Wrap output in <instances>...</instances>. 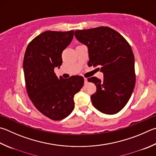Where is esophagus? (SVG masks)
Wrapping results in <instances>:
<instances>
[{
    "label": "esophagus",
    "mask_w": 156,
    "mask_h": 156,
    "mask_svg": "<svg viewBox=\"0 0 156 156\" xmlns=\"http://www.w3.org/2000/svg\"><path fill=\"white\" fill-rule=\"evenodd\" d=\"M84 84H87V79L84 78Z\"/></svg>",
    "instance_id": "esophagus-1"
}]
</instances>
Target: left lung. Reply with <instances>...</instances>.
Returning <instances> with one entry per match:
<instances>
[{
  "instance_id": "8db88e82",
  "label": "left lung",
  "mask_w": 156,
  "mask_h": 156,
  "mask_svg": "<svg viewBox=\"0 0 156 156\" xmlns=\"http://www.w3.org/2000/svg\"><path fill=\"white\" fill-rule=\"evenodd\" d=\"M75 37L87 47L88 66H100L104 74L102 82L95 77L88 79L97 88L90 96L93 105L104 114H116L126 105L135 86L131 47L117 31L107 27L76 30Z\"/></svg>"
}]
</instances>
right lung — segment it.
<instances>
[{
  "label": "right lung",
  "instance_id": "right-lung-1",
  "mask_svg": "<svg viewBox=\"0 0 156 156\" xmlns=\"http://www.w3.org/2000/svg\"><path fill=\"white\" fill-rule=\"evenodd\" d=\"M74 30L45 31L30 42L23 69L27 90L34 106L50 119L67 117L74 108L73 97L84 84L82 76L58 78L54 69L63 63L62 52L70 44Z\"/></svg>",
  "mask_w": 156,
  "mask_h": 156
}]
</instances>
